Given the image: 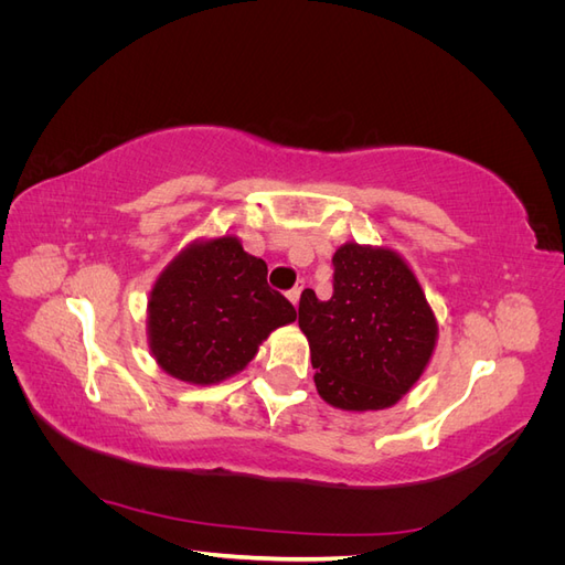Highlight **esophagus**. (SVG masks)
Segmentation results:
<instances>
[{
  "label": "esophagus",
  "instance_id": "1",
  "mask_svg": "<svg viewBox=\"0 0 565 565\" xmlns=\"http://www.w3.org/2000/svg\"><path fill=\"white\" fill-rule=\"evenodd\" d=\"M301 289H303V285H297L295 289H289V292H287V299H289V301H292L295 306L299 303V297H301Z\"/></svg>",
  "mask_w": 565,
  "mask_h": 565
}]
</instances>
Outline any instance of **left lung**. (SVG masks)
<instances>
[{"instance_id": "1", "label": "left lung", "mask_w": 565, "mask_h": 565, "mask_svg": "<svg viewBox=\"0 0 565 565\" xmlns=\"http://www.w3.org/2000/svg\"><path fill=\"white\" fill-rule=\"evenodd\" d=\"M332 266V297L320 301L303 289L299 301L320 398L353 413L396 405L436 349L431 306L393 249L347 243Z\"/></svg>"}]
</instances>
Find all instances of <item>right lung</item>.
<instances>
[{"label":"right lung","instance_id":"add662e5","mask_svg":"<svg viewBox=\"0 0 565 565\" xmlns=\"http://www.w3.org/2000/svg\"><path fill=\"white\" fill-rule=\"evenodd\" d=\"M266 276V262L235 235L188 245L150 289L148 344L158 365L202 386L245 370L273 330L297 320Z\"/></svg>","mask_w":565,"mask_h":565}]
</instances>
